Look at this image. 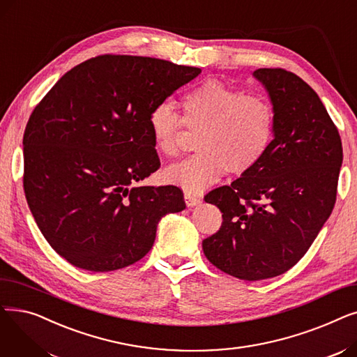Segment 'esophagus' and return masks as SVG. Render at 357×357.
I'll return each mask as SVG.
<instances>
[{
	"instance_id": "obj_1",
	"label": "esophagus",
	"mask_w": 357,
	"mask_h": 357,
	"mask_svg": "<svg viewBox=\"0 0 357 357\" xmlns=\"http://www.w3.org/2000/svg\"><path fill=\"white\" fill-rule=\"evenodd\" d=\"M183 198H185V204L188 205V207H195V205L201 204V198L194 194H190V192H185Z\"/></svg>"
}]
</instances>
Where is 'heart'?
<instances>
[{
  "label": "heart",
  "instance_id": "heart-1",
  "mask_svg": "<svg viewBox=\"0 0 357 357\" xmlns=\"http://www.w3.org/2000/svg\"><path fill=\"white\" fill-rule=\"evenodd\" d=\"M183 116L169 101L156 104L147 124L158 152L175 156L183 126L199 130L194 156L165 169L167 182L198 194L227 169L243 174L265 158L275 135V109L264 97L207 79L182 97Z\"/></svg>",
  "mask_w": 357,
  "mask_h": 357
}]
</instances>
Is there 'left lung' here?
I'll return each instance as SVG.
<instances>
[{
    "mask_svg": "<svg viewBox=\"0 0 357 357\" xmlns=\"http://www.w3.org/2000/svg\"><path fill=\"white\" fill-rule=\"evenodd\" d=\"M253 77L275 109L272 144L253 169L204 198L222 213L204 255L243 280L282 275L307 253L334 208L343 162L339 130L307 82L280 68Z\"/></svg>",
    "mask_w": 357,
    "mask_h": 357,
    "instance_id": "1",
    "label": "left lung"
}]
</instances>
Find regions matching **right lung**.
Wrapping results in <instances>:
<instances>
[{
  "instance_id": "add662e5",
  "label": "right lung",
  "mask_w": 357,
  "mask_h": 357,
  "mask_svg": "<svg viewBox=\"0 0 357 357\" xmlns=\"http://www.w3.org/2000/svg\"><path fill=\"white\" fill-rule=\"evenodd\" d=\"M199 68L128 54L88 59L36 105L23 137L24 194L52 249L109 272L152 249L160 218L185 210L174 185L135 186L160 167L147 119Z\"/></svg>"
}]
</instances>
